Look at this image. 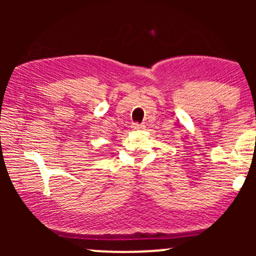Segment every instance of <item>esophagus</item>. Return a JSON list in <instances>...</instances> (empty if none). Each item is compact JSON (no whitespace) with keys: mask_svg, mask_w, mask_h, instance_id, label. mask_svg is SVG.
<instances>
[{"mask_svg":"<svg viewBox=\"0 0 256 256\" xmlns=\"http://www.w3.org/2000/svg\"><path fill=\"white\" fill-rule=\"evenodd\" d=\"M131 128H134V130H137V128H144V125H143V124H138V122H132Z\"/></svg>","mask_w":256,"mask_h":256,"instance_id":"esophagus-1","label":"esophagus"}]
</instances>
